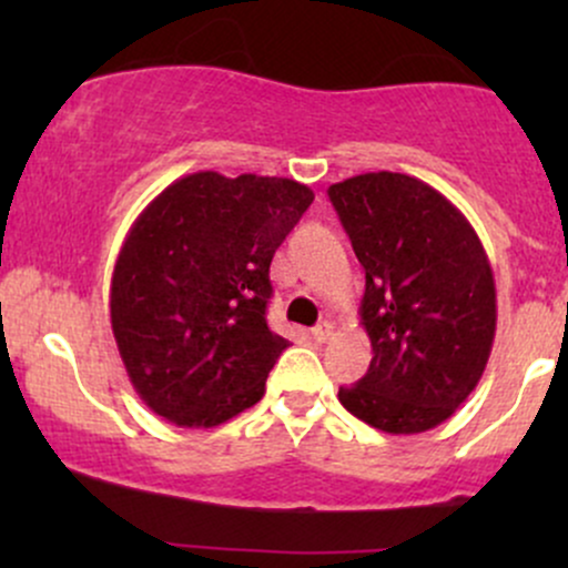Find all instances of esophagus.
I'll return each mask as SVG.
<instances>
[{
    "label": "esophagus",
    "mask_w": 568,
    "mask_h": 568,
    "mask_svg": "<svg viewBox=\"0 0 568 568\" xmlns=\"http://www.w3.org/2000/svg\"><path fill=\"white\" fill-rule=\"evenodd\" d=\"M331 336H334V325H331V323H321V325H315V328H312V338H315L317 344H325Z\"/></svg>",
    "instance_id": "esophagus-1"
}]
</instances>
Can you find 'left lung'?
Returning a JSON list of instances; mask_svg holds the SVG:
<instances>
[{
  "mask_svg": "<svg viewBox=\"0 0 568 568\" xmlns=\"http://www.w3.org/2000/svg\"><path fill=\"white\" fill-rule=\"evenodd\" d=\"M366 270L361 321L368 374L338 389L366 425L414 435L446 422L484 376L497 331V288L470 221L406 173H363L328 186Z\"/></svg>",
  "mask_w": 568,
  "mask_h": 568,
  "instance_id": "1",
  "label": "left lung"
}]
</instances>
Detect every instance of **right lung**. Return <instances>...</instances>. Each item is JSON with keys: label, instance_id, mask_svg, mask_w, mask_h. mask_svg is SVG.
I'll return each mask as SVG.
<instances>
[{"label": "right lung", "instance_id": "obj_1", "mask_svg": "<svg viewBox=\"0 0 568 568\" xmlns=\"http://www.w3.org/2000/svg\"><path fill=\"white\" fill-rule=\"evenodd\" d=\"M315 194L277 175L173 181L130 226L112 275V331L135 393L179 427L256 406L288 347L266 325L270 264Z\"/></svg>", "mask_w": 568, "mask_h": 568}]
</instances>
